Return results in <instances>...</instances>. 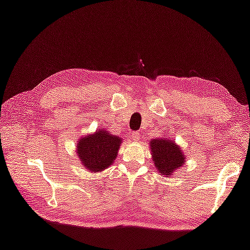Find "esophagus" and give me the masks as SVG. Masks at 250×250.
I'll use <instances>...</instances> for the list:
<instances>
[{"mask_svg": "<svg viewBox=\"0 0 250 250\" xmlns=\"http://www.w3.org/2000/svg\"><path fill=\"white\" fill-rule=\"evenodd\" d=\"M131 137H132L133 140H138V139H139V138H140V132L132 131V132H131Z\"/></svg>", "mask_w": 250, "mask_h": 250, "instance_id": "34e87169", "label": "esophagus"}]
</instances>
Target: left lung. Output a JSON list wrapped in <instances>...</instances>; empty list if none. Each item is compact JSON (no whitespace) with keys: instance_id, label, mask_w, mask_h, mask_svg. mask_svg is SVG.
I'll return each mask as SVG.
<instances>
[{"instance_id":"left-lung-1","label":"left lung","mask_w":250,"mask_h":250,"mask_svg":"<svg viewBox=\"0 0 250 250\" xmlns=\"http://www.w3.org/2000/svg\"><path fill=\"white\" fill-rule=\"evenodd\" d=\"M150 145L154 166L157 170H159L160 175H172L178 167L184 165L185 154L182 153L180 146H178L173 141L161 138L153 139Z\"/></svg>"}]
</instances>
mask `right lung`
I'll return each instance as SVG.
<instances>
[{"mask_svg":"<svg viewBox=\"0 0 250 250\" xmlns=\"http://www.w3.org/2000/svg\"><path fill=\"white\" fill-rule=\"evenodd\" d=\"M120 144H122L121 138L111 136L105 130H97L96 134L81 138L77 152L86 169L98 172L113 164Z\"/></svg>","mask_w":250,"mask_h":250,"instance_id":"add662e5","label":"right lung"}]
</instances>
